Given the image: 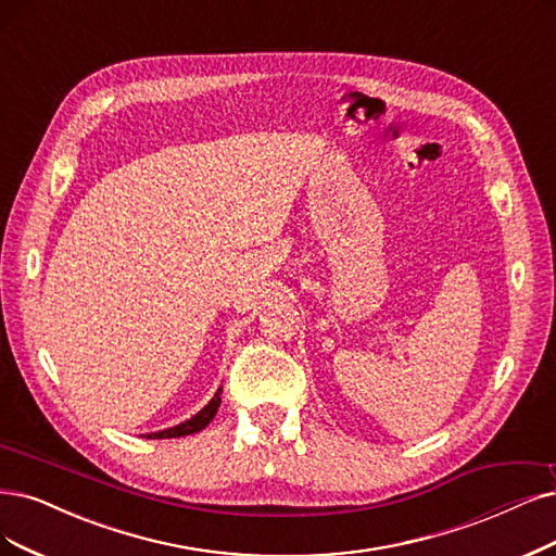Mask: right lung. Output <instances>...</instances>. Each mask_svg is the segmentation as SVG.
I'll use <instances>...</instances> for the list:
<instances>
[{"instance_id": "right-lung-1", "label": "right lung", "mask_w": 556, "mask_h": 556, "mask_svg": "<svg viewBox=\"0 0 556 556\" xmlns=\"http://www.w3.org/2000/svg\"><path fill=\"white\" fill-rule=\"evenodd\" d=\"M219 403H222V387L217 389L215 396L208 401V405L201 407L194 417L180 421L178 426L157 430V433H147L143 438H149V440H169V438H182V435L199 433V430H203L205 426H208V424L213 421V417L217 415V407H219Z\"/></svg>"}]
</instances>
